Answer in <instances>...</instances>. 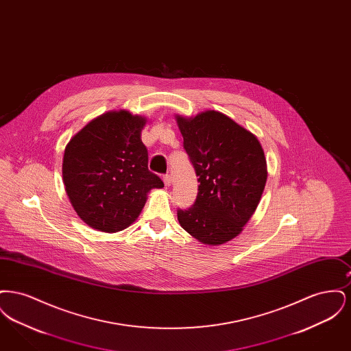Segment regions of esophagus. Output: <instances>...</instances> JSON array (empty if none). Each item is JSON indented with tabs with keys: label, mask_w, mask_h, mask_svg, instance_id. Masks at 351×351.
<instances>
[{
	"label": "esophagus",
	"mask_w": 351,
	"mask_h": 351,
	"mask_svg": "<svg viewBox=\"0 0 351 351\" xmlns=\"http://www.w3.org/2000/svg\"><path fill=\"white\" fill-rule=\"evenodd\" d=\"M163 182H165L166 186H171V176L169 175H165L163 176Z\"/></svg>",
	"instance_id": "obj_1"
}]
</instances>
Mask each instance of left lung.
<instances>
[{"instance_id":"8db88e82","label":"left lung","mask_w":351,"mask_h":351,"mask_svg":"<svg viewBox=\"0 0 351 351\" xmlns=\"http://www.w3.org/2000/svg\"><path fill=\"white\" fill-rule=\"evenodd\" d=\"M175 118L200 183L193 206L178 210L179 223L202 245H223L242 233L259 205L265 151L255 134L218 110Z\"/></svg>"}]
</instances>
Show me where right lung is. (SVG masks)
Returning <instances> with one entry per match:
<instances>
[{"label":"right lung","mask_w":351,"mask_h":351,"mask_svg":"<svg viewBox=\"0 0 351 351\" xmlns=\"http://www.w3.org/2000/svg\"><path fill=\"white\" fill-rule=\"evenodd\" d=\"M149 118L126 109L88 122L66 146L63 183L75 212L102 233H117L139 217L154 188L163 182L147 167L141 134Z\"/></svg>","instance_id":"right-lung-1"}]
</instances>
